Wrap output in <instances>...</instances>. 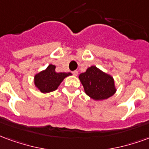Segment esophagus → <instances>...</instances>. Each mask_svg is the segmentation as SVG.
<instances>
[{"mask_svg": "<svg viewBox=\"0 0 149 149\" xmlns=\"http://www.w3.org/2000/svg\"><path fill=\"white\" fill-rule=\"evenodd\" d=\"M72 74H73L74 76H77L78 75V74H79V72H78L77 70H74V71H73V72H72Z\"/></svg>", "mask_w": 149, "mask_h": 149, "instance_id": "1", "label": "esophagus"}]
</instances>
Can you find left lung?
I'll return each instance as SVG.
<instances>
[{
	"instance_id": "left-lung-1",
	"label": "left lung",
	"mask_w": 149,
	"mask_h": 149,
	"mask_svg": "<svg viewBox=\"0 0 149 149\" xmlns=\"http://www.w3.org/2000/svg\"><path fill=\"white\" fill-rule=\"evenodd\" d=\"M79 79L86 94L95 101L107 99L117 91L113 76L95 66L88 67L84 73L79 74Z\"/></svg>"
}]
</instances>
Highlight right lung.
<instances>
[{
  "label": "right lung",
  "instance_id": "right-lung-1",
  "mask_svg": "<svg viewBox=\"0 0 149 149\" xmlns=\"http://www.w3.org/2000/svg\"><path fill=\"white\" fill-rule=\"evenodd\" d=\"M70 75H72L70 72H56L55 65L50 64L45 70L35 74V86L43 94L50 93L57 90L63 79Z\"/></svg>",
  "mask_w": 149,
  "mask_h": 149
}]
</instances>
